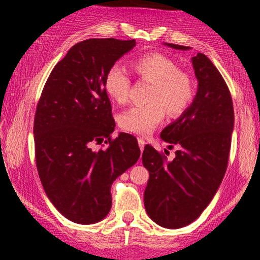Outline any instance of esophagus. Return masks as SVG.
<instances>
[{"label": "esophagus", "mask_w": 260, "mask_h": 260, "mask_svg": "<svg viewBox=\"0 0 260 260\" xmlns=\"http://www.w3.org/2000/svg\"><path fill=\"white\" fill-rule=\"evenodd\" d=\"M138 144H139V148H140V150H144V145H145V142H144V139L143 138H138Z\"/></svg>", "instance_id": "34e87169"}]
</instances>
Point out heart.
<instances>
[{"mask_svg": "<svg viewBox=\"0 0 260 260\" xmlns=\"http://www.w3.org/2000/svg\"><path fill=\"white\" fill-rule=\"evenodd\" d=\"M139 78L151 83L148 92L149 104L136 105L120 116V127L127 132L147 136L156 128L168 113L172 117L183 115L196 98V84L187 71L178 68L177 62L161 52H149L133 61ZM104 89L113 101H128L131 78L121 66L113 64L104 78Z\"/></svg>", "mask_w": 260, "mask_h": 260, "instance_id": "heart-1", "label": "heart"}]
</instances>
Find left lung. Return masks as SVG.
Listing matches in <instances>:
<instances>
[{
  "label": "left lung",
  "instance_id": "8db88e82",
  "mask_svg": "<svg viewBox=\"0 0 260 260\" xmlns=\"http://www.w3.org/2000/svg\"><path fill=\"white\" fill-rule=\"evenodd\" d=\"M192 61L199 83L194 101L160 134L170 148L177 145L176 157L168 161L150 145L142 155L149 171L145 210L153 221L168 229L189 225L208 207L225 176L231 148L235 117L229 86L204 53Z\"/></svg>",
  "mask_w": 260,
  "mask_h": 260
}]
</instances>
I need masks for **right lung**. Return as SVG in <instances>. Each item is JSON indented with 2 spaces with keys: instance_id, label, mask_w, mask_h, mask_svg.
<instances>
[{
  "instance_id": "obj_1",
  "label": "right lung",
  "mask_w": 260,
  "mask_h": 260,
  "mask_svg": "<svg viewBox=\"0 0 260 260\" xmlns=\"http://www.w3.org/2000/svg\"><path fill=\"white\" fill-rule=\"evenodd\" d=\"M136 40L88 39L72 46L45 83L34 117L35 161L47 198L77 223L103 220L111 184L140 156L136 137L112 138L115 120L104 78ZM109 145L98 152L94 142ZM104 147V145H103Z\"/></svg>"
}]
</instances>
